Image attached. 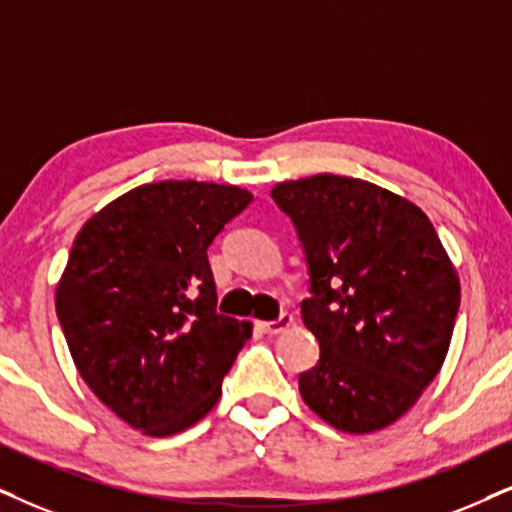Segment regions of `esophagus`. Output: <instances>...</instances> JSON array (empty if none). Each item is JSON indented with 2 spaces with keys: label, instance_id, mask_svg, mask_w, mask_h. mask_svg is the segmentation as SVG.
I'll list each match as a JSON object with an SVG mask.
<instances>
[{
  "label": "esophagus",
  "instance_id": "34e87169",
  "mask_svg": "<svg viewBox=\"0 0 512 512\" xmlns=\"http://www.w3.org/2000/svg\"><path fill=\"white\" fill-rule=\"evenodd\" d=\"M290 326H293V314H288V312H283L281 316H278L276 321H262V323H260L262 331L269 333V335H276V333L288 331Z\"/></svg>",
  "mask_w": 512,
  "mask_h": 512
}]
</instances>
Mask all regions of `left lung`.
Listing matches in <instances>:
<instances>
[{
    "instance_id": "left-lung-1",
    "label": "left lung",
    "mask_w": 512,
    "mask_h": 512,
    "mask_svg": "<svg viewBox=\"0 0 512 512\" xmlns=\"http://www.w3.org/2000/svg\"><path fill=\"white\" fill-rule=\"evenodd\" d=\"M271 198L309 271L302 321L319 340L300 373L304 404L352 435L404 416L449 352L461 283L423 210L364 179L314 174Z\"/></svg>"
}]
</instances>
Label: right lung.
Returning a JSON list of instances; mask_svg holds the SVG:
<instances>
[{"mask_svg": "<svg viewBox=\"0 0 512 512\" xmlns=\"http://www.w3.org/2000/svg\"><path fill=\"white\" fill-rule=\"evenodd\" d=\"M245 189L155 181L77 234L56 288L77 371L127 425L170 437L208 416L252 326L217 312L208 248L248 208Z\"/></svg>", "mask_w": 512, "mask_h": 512, "instance_id": "obj_1", "label": "right lung"}]
</instances>
